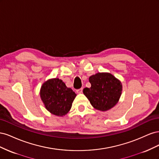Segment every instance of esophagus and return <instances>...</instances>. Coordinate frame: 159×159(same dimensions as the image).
<instances>
[{"label":"esophagus","mask_w":159,"mask_h":159,"mask_svg":"<svg viewBox=\"0 0 159 159\" xmlns=\"http://www.w3.org/2000/svg\"><path fill=\"white\" fill-rule=\"evenodd\" d=\"M82 91H83V88H80V89L76 90V92L78 93H82Z\"/></svg>","instance_id":"1"}]
</instances>
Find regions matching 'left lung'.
<instances>
[{
  "label": "left lung",
  "mask_w": 159,
  "mask_h": 159,
  "mask_svg": "<svg viewBox=\"0 0 159 159\" xmlns=\"http://www.w3.org/2000/svg\"><path fill=\"white\" fill-rule=\"evenodd\" d=\"M89 81L91 88H84L83 92L95 109L105 111L117 103L122 85L112 74L98 73L89 77Z\"/></svg>",
  "instance_id": "1"
}]
</instances>
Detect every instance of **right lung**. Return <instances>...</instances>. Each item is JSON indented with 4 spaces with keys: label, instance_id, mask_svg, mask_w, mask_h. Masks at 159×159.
<instances>
[{
    "label": "right lung",
    "instance_id": "add662e5",
    "mask_svg": "<svg viewBox=\"0 0 159 159\" xmlns=\"http://www.w3.org/2000/svg\"><path fill=\"white\" fill-rule=\"evenodd\" d=\"M75 96L74 91L58 78L48 80L40 89V97L46 109L57 116H63L69 111Z\"/></svg>",
    "mask_w": 159,
    "mask_h": 159
}]
</instances>
